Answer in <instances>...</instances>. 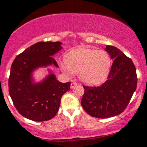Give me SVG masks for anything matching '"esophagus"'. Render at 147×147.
I'll use <instances>...</instances> for the list:
<instances>
[{
	"label": "esophagus",
	"mask_w": 147,
	"mask_h": 147,
	"mask_svg": "<svg viewBox=\"0 0 147 147\" xmlns=\"http://www.w3.org/2000/svg\"><path fill=\"white\" fill-rule=\"evenodd\" d=\"M77 86V84L76 83V82H72L71 85H70V87H71V88H73Z\"/></svg>",
	"instance_id": "1"
}]
</instances>
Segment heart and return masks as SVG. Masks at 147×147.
<instances>
[{
  "label": "heart",
  "mask_w": 147,
  "mask_h": 147,
  "mask_svg": "<svg viewBox=\"0 0 147 147\" xmlns=\"http://www.w3.org/2000/svg\"><path fill=\"white\" fill-rule=\"evenodd\" d=\"M61 66L68 75L77 74L83 83L95 86L105 81L110 71L111 59L105 51L84 47L70 52Z\"/></svg>",
  "instance_id": "obj_1"
}]
</instances>
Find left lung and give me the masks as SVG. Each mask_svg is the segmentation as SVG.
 I'll return each mask as SVG.
<instances>
[{"label":"left lung","mask_w":147,"mask_h":147,"mask_svg":"<svg viewBox=\"0 0 147 147\" xmlns=\"http://www.w3.org/2000/svg\"><path fill=\"white\" fill-rule=\"evenodd\" d=\"M112 64L108 79L98 87L84 86L81 104L92 117L109 118L125 110L137 87L136 69L132 60L119 49L106 45Z\"/></svg>","instance_id":"obj_1"}]
</instances>
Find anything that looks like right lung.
<instances>
[{"label":"right lung","mask_w":147,"mask_h":147,"mask_svg":"<svg viewBox=\"0 0 147 147\" xmlns=\"http://www.w3.org/2000/svg\"><path fill=\"white\" fill-rule=\"evenodd\" d=\"M61 42H38L15 58L9 78V93L18 112L35 122L52 119L58 112L61 99L70 90V82L61 83L55 74L35 82L33 72L36 69L59 65L52 56L62 49Z\"/></svg>","instance_id":"right-lung-1"}]
</instances>
